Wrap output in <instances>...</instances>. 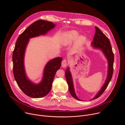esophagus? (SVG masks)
Masks as SVG:
<instances>
[{"label": "esophagus", "instance_id": "34e87169", "mask_svg": "<svg viewBox=\"0 0 125 125\" xmlns=\"http://www.w3.org/2000/svg\"><path fill=\"white\" fill-rule=\"evenodd\" d=\"M67 61L66 59H63L62 61V67H66L67 66Z\"/></svg>", "mask_w": 125, "mask_h": 125}]
</instances>
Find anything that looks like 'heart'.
Masks as SVG:
<instances>
[{
    "mask_svg": "<svg viewBox=\"0 0 125 125\" xmlns=\"http://www.w3.org/2000/svg\"><path fill=\"white\" fill-rule=\"evenodd\" d=\"M79 33L76 31H71L67 33H66L65 35L64 40H63V43L65 45L69 44L70 43L73 42L78 37ZM85 40V39L83 37H80L78 38L77 42V45H80L82 44Z\"/></svg>",
    "mask_w": 125,
    "mask_h": 125,
    "instance_id": "1",
    "label": "heart"
}]
</instances>
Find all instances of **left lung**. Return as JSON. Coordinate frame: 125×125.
<instances>
[{"instance_id": "obj_1", "label": "left lung", "mask_w": 125, "mask_h": 125, "mask_svg": "<svg viewBox=\"0 0 125 125\" xmlns=\"http://www.w3.org/2000/svg\"><path fill=\"white\" fill-rule=\"evenodd\" d=\"M95 28V33L94 38V41L92 42V45L96 48H101L107 58L108 61V75L106 81L105 83V84L101 89L98 94L92 99H94L99 97L105 91L107 87L108 86L109 82H110L111 78L112 77L113 73V63H114V53L112 51L111 45L110 42L109 40L107 37L106 35L100 31V30L97 27ZM65 77L66 79L69 86V90L72 96L76 99L78 100L82 101L79 99L76 96L73 84V81L72 77L69 71V68L66 70L65 72Z\"/></svg>"}]
</instances>
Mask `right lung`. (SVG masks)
<instances>
[{"label": "right lung", "mask_w": 125, "mask_h": 125, "mask_svg": "<svg viewBox=\"0 0 125 125\" xmlns=\"http://www.w3.org/2000/svg\"><path fill=\"white\" fill-rule=\"evenodd\" d=\"M55 27L53 23L38 20L29 26L18 38L13 52V74L17 83L23 93L32 98H41L50 91L56 71L60 69L62 58L57 57L46 65L42 82L38 84L31 83L26 77L24 67L25 51L29 39L46 33Z\"/></svg>", "instance_id": "add662e5"}]
</instances>
